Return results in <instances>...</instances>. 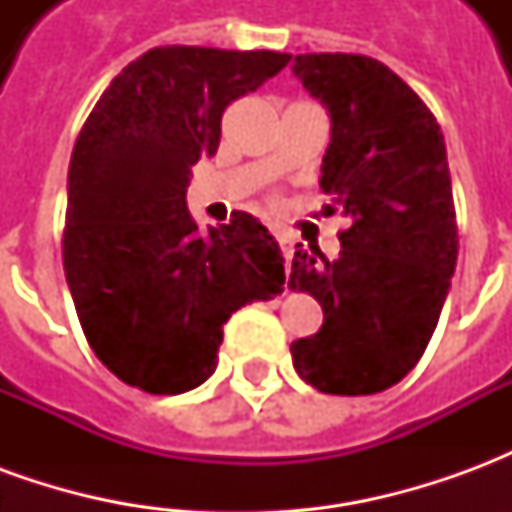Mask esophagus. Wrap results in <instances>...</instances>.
<instances>
[{
    "instance_id": "1",
    "label": "esophagus",
    "mask_w": 512,
    "mask_h": 512,
    "mask_svg": "<svg viewBox=\"0 0 512 512\" xmlns=\"http://www.w3.org/2000/svg\"><path fill=\"white\" fill-rule=\"evenodd\" d=\"M279 249L285 255V263L290 266V260H293V238L290 235H279Z\"/></svg>"
}]
</instances>
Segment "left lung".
<instances>
[{
    "label": "left lung",
    "mask_w": 512,
    "mask_h": 512,
    "mask_svg": "<svg viewBox=\"0 0 512 512\" xmlns=\"http://www.w3.org/2000/svg\"><path fill=\"white\" fill-rule=\"evenodd\" d=\"M290 68L329 112L321 189L351 222L337 260L296 244L288 285L318 299L323 326L290 345L293 367L326 395H376L425 354L458 260L444 134L373 57L299 54Z\"/></svg>",
    "instance_id": "obj_1"
}]
</instances>
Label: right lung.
Instances as JSON below:
<instances>
[{
	"instance_id": "right-lung-1",
	"label": "right lung",
	"mask_w": 512,
	"mask_h": 512,
	"mask_svg": "<svg viewBox=\"0 0 512 512\" xmlns=\"http://www.w3.org/2000/svg\"><path fill=\"white\" fill-rule=\"evenodd\" d=\"M288 62L279 51L150 49L112 79L76 139L65 279L95 356L142 392L205 384L227 318L282 293L274 235L244 211L200 233L186 189L219 147L227 104Z\"/></svg>"
}]
</instances>
